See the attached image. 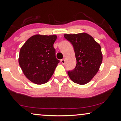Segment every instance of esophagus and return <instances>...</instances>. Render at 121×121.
Returning a JSON list of instances; mask_svg holds the SVG:
<instances>
[{"mask_svg": "<svg viewBox=\"0 0 121 121\" xmlns=\"http://www.w3.org/2000/svg\"><path fill=\"white\" fill-rule=\"evenodd\" d=\"M61 62H62V64H65V59H62V60H61Z\"/></svg>", "mask_w": 121, "mask_h": 121, "instance_id": "esophagus-1", "label": "esophagus"}]
</instances>
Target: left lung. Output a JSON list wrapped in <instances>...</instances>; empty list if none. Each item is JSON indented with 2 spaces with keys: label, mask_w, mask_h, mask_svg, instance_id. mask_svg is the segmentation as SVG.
<instances>
[{
  "label": "left lung",
  "mask_w": 121,
  "mask_h": 121,
  "mask_svg": "<svg viewBox=\"0 0 121 121\" xmlns=\"http://www.w3.org/2000/svg\"><path fill=\"white\" fill-rule=\"evenodd\" d=\"M64 37L72 44L77 59L75 68L68 72L69 78L80 85L88 83L96 74L102 63L100 45L85 32L64 34Z\"/></svg>",
  "instance_id": "8db88e82"
}]
</instances>
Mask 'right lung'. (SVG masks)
Here are the masks:
<instances>
[{
  "instance_id": "add662e5",
  "label": "right lung",
  "mask_w": 121,
  "mask_h": 121,
  "mask_svg": "<svg viewBox=\"0 0 121 121\" xmlns=\"http://www.w3.org/2000/svg\"><path fill=\"white\" fill-rule=\"evenodd\" d=\"M56 35H36L30 37L20 51L19 63L25 77L36 84L49 80L59 60L53 44Z\"/></svg>"
}]
</instances>
